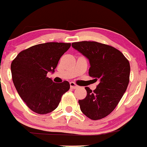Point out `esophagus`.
<instances>
[{"label": "esophagus", "mask_w": 147, "mask_h": 147, "mask_svg": "<svg viewBox=\"0 0 147 147\" xmlns=\"http://www.w3.org/2000/svg\"><path fill=\"white\" fill-rule=\"evenodd\" d=\"M70 86H71V88L72 89H76L78 87V85H76L74 82H70Z\"/></svg>", "instance_id": "34e87169"}]
</instances>
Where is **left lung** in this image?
<instances>
[{
    "mask_svg": "<svg viewBox=\"0 0 147 147\" xmlns=\"http://www.w3.org/2000/svg\"><path fill=\"white\" fill-rule=\"evenodd\" d=\"M72 47L89 59V76L99 80L92 91L86 87L87 95L79 100L80 108L86 117L98 120L115 110L129 82L130 65L124 54L113 47L97 42H74Z\"/></svg>",
    "mask_w": 147,
    "mask_h": 147,
    "instance_id": "8db88e82",
    "label": "left lung"
}]
</instances>
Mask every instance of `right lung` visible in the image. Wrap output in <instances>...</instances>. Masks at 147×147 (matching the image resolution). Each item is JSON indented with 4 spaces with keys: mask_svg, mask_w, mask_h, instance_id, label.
<instances>
[{
    "mask_svg": "<svg viewBox=\"0 0 147 147\" xmlns=\"http://www.w3.org/2000/svg\"><path fill=\"white\" fill-rule=\"evenodd\" d=\"M71 43L47 42L21 51L11 63L13 84L29 108L40 115L47 114L58 107L61 97L70 88L64 81L53 82L47 76L54 72L61 56Z\"/></svg>",
    "mask_w": 147,
    "mask_h": 147,
    "instance_id": "1",
    "label": "right lung"
}]
</instances>
